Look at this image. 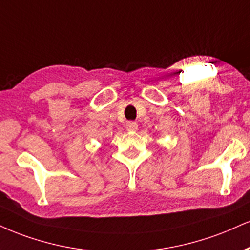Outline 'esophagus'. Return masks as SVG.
Wrapping results in <instances>:
<instances>
[{
    "mask_svg": "<svg viewBox=\"0 0 250 250\" xmlns=\"http://www.w3.org/2000/svg\"><path fill=\"white\" fill-rule=\"evenodd\" d=\"M125 128H127L128 131H136L138 125H137L136 122L129 121V122H127V125H125Z\"/></svg>",
    "mask_w": 250,
    "mask_h": 250,
    "instance_id": "obj_1",
    "label": "esophagus"
}]
</instances>
